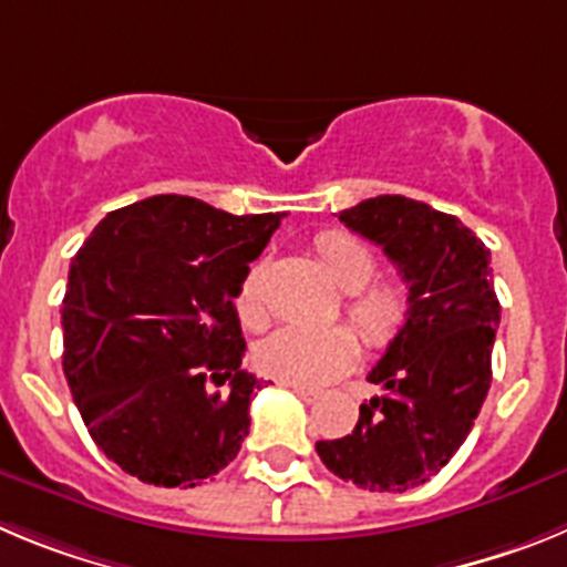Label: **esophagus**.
Returning <instances> with one entry per match:
<instances>
[{
	"label": "esophagus",
	"mask_w": 567,
	"mask_h": 567,
	"mask_svg": "<svg viewBox=\"0 0 567 567\" xmlns=\"http://www.w3.org/2000/svg\"><path fill=\"white\" fill-rule=\"evenodd\" d=\"M284 385H289V389H292V392L298 394L300 400H307V403H315V400L320 398V392H315V389H307V385H292V383H284Z\"/></svg>",
	"instance_id": "obj_1"
}]
</instances>
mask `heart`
I'll return each mask as SVG.
<instances>
[{
	"mask_svg": "<svg viewBox=\"0 0 567 567\" xmlns=\"http://www.w3.org/2000/svg\"><path fill=\"white\" fill-rule=\"evenodd\" d=\"M320 267L332 284L346 292V318L352 320L365 346L385 349L403 332L412 295L400 278H374L378 255L365 240L349 233H320L315 238ZM235 312L240 323L260 329L267 323V298H264V267L255 264L240 278L235 292ZM360 346L352 329L329 327L278 329L255 346V369L267 378L292 385H323L340 378L358 363Z\"/></svg>",
	"mask_w": 567,
	"mask_h": 567,
	"instance_id": "heart-1",
	"label": "heart"
}]
</instances>
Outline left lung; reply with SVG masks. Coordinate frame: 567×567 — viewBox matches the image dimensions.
Returning a JSON list of instances; mask_svg holds the SVG:
<instances>
[{
	"label": "left lung",
	"mask_w": 567,
	"mask_h": 567,
	"mask_svg": "<svg viewBox=\"0 0 567 567\" xmlns=\"http://www.w3.org/2000/svg\"><path fill=\"white\" fill-rule=\"evenodd\" d=\"M338 218L383 247L412 312L369 372L383 394L360 405L352 434L315 449L346 483L400 494L454 457L491 389L499 327L491 252L460 218L403 195L365 198Z\"/></svg>",
	"instance_id": "left-lung-1"
}]
</instances>
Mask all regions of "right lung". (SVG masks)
Here are the masks:
<instances>
[{
  "label": "right lung",
  "mask_w": 567,
  "mask_h": 567,
  "mask_svg": "<svg viewBox=\"0 0 567 567\" xmlns=\"http://www.w3.org/2000/svg\"><path fill=\"white\" fill-rule=\"evenodd\" d=\"M280 218L153 195L70 260L64 378L93 443L142 483L195 488L240 452L260 380L240 365L235 292Z\"/></svg>",
  "instance_id": "obj_1"
}]
</instances>
